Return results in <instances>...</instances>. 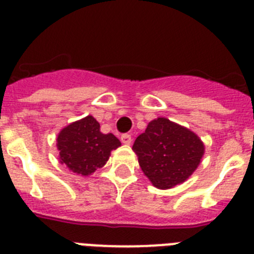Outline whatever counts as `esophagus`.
<instances>
[{"label": "esophagus", "mask_w": 254, "mask_h": 254, "mask_svg": "<svg viewBox=\"0 0 254 254\" xmlns=\"http://www.w3.org/2000/svg\"><path fill=\"white\" fill-rule=\"evenodd\" d=\"M121 141H122V142L125 143V145H129V143L132 142L131 134H128V133L122 134V136H121Z\"/></svg>", "instance_id": "34e87169"}]
</instances>
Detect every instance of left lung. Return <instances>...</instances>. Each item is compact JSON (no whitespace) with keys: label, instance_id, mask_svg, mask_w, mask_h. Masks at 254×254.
<instances>
[{"label":"left lung","instance_id":"obj_1","mask_svg":"<svg viewBox=\"0 0 254 254\" xmlns=\"http://www.w3.org/2000/svg\"><path fill=\"white\" fill-rule=\"evenodd\" d=\"M132 149L145 176L160 190L183 183L198 167L205 151L196 133L167 118L151 121Z\"/></svg>","mask_w":254,"mask_h":254}]
</instances>
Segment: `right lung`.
<instances>
[{
  "label": "right lung",
  "instance_id": "1",
  "mask_svg": "<svg viewBox=\"0 0 254 254\" xmlns=\"http://www.w3.org/2000/svg\"><path fill=\"white\" fill-rule=\"evenodd\" d=\"M118 146L121 141L113 133H102L99 122L91 116L64 127L57 137L61 163L81 176L102 168Z\"/></svg>",
  "mask_w": 254,
  "mask_h": 254
}]
</instances>
